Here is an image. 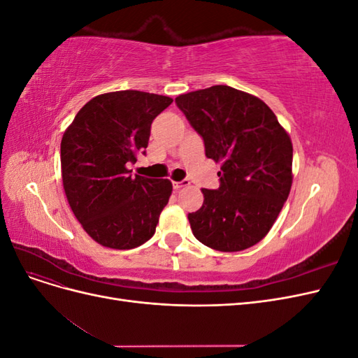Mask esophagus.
I'll list each match as a JSON object with an SVG mask.
<instances>
[{
  "label": "esophagus",
  "mask_w": 358,
  "mask_h": 358,
  "mask_svg": "<svg viewBox=\"0 0 358 358\" xmlns=\"http://www.w3.org/2000/svg\"><path fill=\"white\" fill-rule=\"evenodd\" d=\"M189 185V180L185 179V180H180V182H173V188H175L176 191L183 188V187H188Z\"/></svg>",
  "instance_id": "1"
}]
</instances>
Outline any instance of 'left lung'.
<instances>
[{
    "mask_svg": "<svg viewBox=\"0 0 358 358\" xmlns=\"http://www.w3.org/2000/svg\"><path fill=\"white\" fill-rule=\"evenodd\" d=\"M175 101L203 137L206 157L221 164L220 188H203V206L188 215L194 236L221 252L257 245L291 191L289 134L263 100L231 86L215 85Z\"/></svg>",
    "mask_w": 358,
    "mask_h": 358,
    "instance_id": "left-lung-1",
    "label": "left lung"
}]
</instances>
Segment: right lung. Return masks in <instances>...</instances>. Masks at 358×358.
Returning a JSON list of instances; mask_svg holds the SVG:
<instances>
[{"label":"right lung","mask_w":358,"mask_h":358,"mask_svg":"<svg viewBox=\"0 0 358 358\" xmlns=\"http://www.w3.org/2000/svg\"><path fill=\"white\" fill-rule=\"evenodd\" d=\"M171 103L170 96L133 90L100 94L62 136L64 191L83 230L101 246L133 249L155 233L171 182L133 178L127 164L145 154L150 124Z\"/></svg>","instance_id":"obj_1"}]
</instances>
